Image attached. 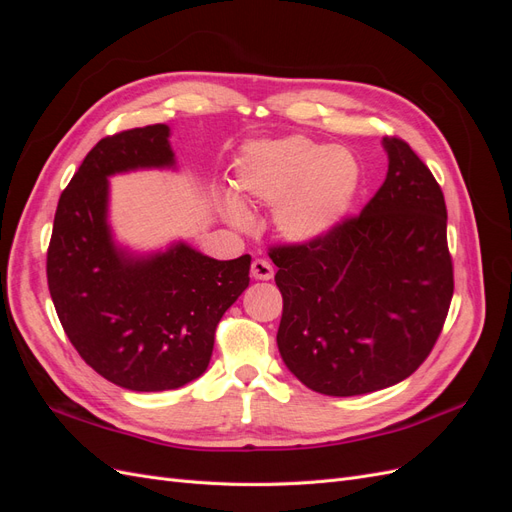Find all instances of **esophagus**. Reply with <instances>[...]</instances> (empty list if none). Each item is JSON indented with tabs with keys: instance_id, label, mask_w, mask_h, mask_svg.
Wrapping results in <instances>:
<instances>
[{
	"instance_id": "esophagus-1",
	"label": "esophagus",
	"mask_w": 512,
	"mask_h": 512,
	"mask_svg": "<svg viewBox=\"0 0 512 512\" xmlns=\"http://www.w3.org/2000/svg\"><path fill=\"white\" fill-rule=\"evenodd\" d=\"M252 277H254V280H271V277H273L271 262L265 260V258H256L252 262Z\"/></svg>"
}]
</instances>
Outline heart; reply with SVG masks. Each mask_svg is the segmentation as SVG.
Returning <instances> with one entry per match:
<instances>
[{
    "label": "heart",
    "instance_id": "b5f03b06",
    "mask_svg": "<svg viewBox=\"0 0 512 512\" xmlns=\"http://www.w3.org/2000/svg\"><path fill=\"white\" fill-rule=\"evenodd\" d=\"M359 162L344 147H327L307 136L260 141L243 149L237 188L275 205V226L294 243H312L344 220L359 188ZM232 224L247 228L250 213L235 196L226 198Z\"/></svg>",
    "mask_w": 512,
    "mask_h": 512
}]
</instances>
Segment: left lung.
<instances>
[{
    "label": "left lung",
    "mask_w": 512,
    "mask_h": 512,
    "mask_svg": "<svg viewBox=\"0 0 512 512\" xmlns=\"http://www.w3.org/2000/svg\"><path fill=\"white\" fill-rule=\"evenodd\" d=\"M382 145L389 173L359 215L318 241L269 252L284 299L277 348L322 395H365L412 376L453 299L440 185L406 141Z\"/></svg>",
    "instance_id": "left-lung-1"
}]
</instances>
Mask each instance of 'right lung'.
Segmentation results:
<instances>
[{"mask_svg":"<svg viewBox=\"0 0 512 512\" xmlns=\"http://www.w3.org/2000/svg\"><path fill=\"white\" fill-rule=\"evenodd\" d=\"M168 126L123 130L91 149L61 192L46 280L68 339L102 378L128 391H170L205 374L215 329L250 284V254L215 260L177 243L132 256L108 228V177L170 168Z\"/></svg>","mask_w":512,"mask_h":512,"instance_id":"right-lung-1","label":"right lung"}]
</instances>
